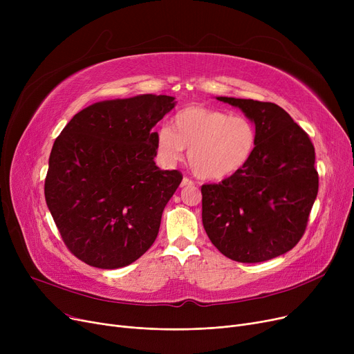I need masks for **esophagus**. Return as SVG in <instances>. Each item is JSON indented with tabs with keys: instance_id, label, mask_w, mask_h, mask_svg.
<instances>
[{
	"instance_id": "34e87169",
	"label": "esophagus",
	"mask_w": 354,
	"mask_h": 354,
	"mask_svg": "<svg viewBox=\"0 0 354 354\" xmlns=\"http://www.w3.org/2000/svg\"><path fill=\"white\" fill-rule=\"evenodd\" d=\"M191 185H194V182L189 178H183L180 187H191Z\"/></svg>"
}]
</instances>
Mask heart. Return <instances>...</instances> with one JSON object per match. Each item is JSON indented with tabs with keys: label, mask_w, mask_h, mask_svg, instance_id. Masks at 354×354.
Here are the masks:
<instances>
[{
	"label": "heart",
	"mask_w": 354,
	"mask_h": 354,
	"mask_svg": "<svg viewBox=\"0 0 354 354\" xmlns=\"http://www.w3.org/2000/svg\"><path fill=\"white\" fill-rule=\"evenodd\" d=\"M257 146L255 124L245 116L203 107H183L171 119V127L155 132L159 160L172 166L188 149L192 172L207 180L225 179L250 162Z\"/></svg>",
	"instance_id": "1"
}]
</instances>
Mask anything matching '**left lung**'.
<instances>
[{"label": "left lung", "mask_w": 354, "mask_h": 354, "mask_svg": "<svg viewBox=\"0 0 354 354\" xmlns=\"http://www.w3.org/2000/svg\"><path fill=\"white\" fill-rule=\"evenodd\" d=\"M255 124L250 162L202 187V224L211 243L238 263H263L294 248L319 192L314 146L284 109L268 102L216 97Z\"/></svg>", "instance_id": "1"}]
</instances>
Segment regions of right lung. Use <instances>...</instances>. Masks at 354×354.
Segmentation results:
<instances>
[{
	"label": "right lung",
	"instance_id": "add662e5",
	"mask_svg": "<svg viewBox=\"0 0 354 354\" xmlns=\"http://www.w3.org/2000/svg\"><path fill=\"white\" fill-rule=\"evenodd\" d=\"M175 104L162 95L93 103L55 139L46 202L64 244L86 264L122 268L155 243L182 175L156 166L152 129Z\"/></svg>",
	"mask_w": 354,
	"mask_h": 354
}]
</instances>
